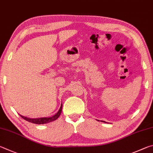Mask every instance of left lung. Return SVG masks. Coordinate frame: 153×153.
Listing matches in <instances>:
<instances>
[{"mask_svg":"<svg viewBox=\"0 0 153 153\" xmlns=\"http://www.w3.org/2000/svg\"><path fill=\"white\" fill-rule=\"evenodd\" d=\"M105 123H106V122H105Z\"/></svg>","mask_w":153,"mask_h":153,"instance_id":"obj_1","label":"left lung"}]
</instances>
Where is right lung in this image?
I'll list each match as a JSON object with an SVG mask.
<instances>
[{
    "instance_id": "obj_1",
    "label": "right lung",
    "mask_w": 153,
    "mask_h": 153,
    "mask_svg": "<svg viewBox=\"0 0 153 153\" xmlns=\"http://www.w3.org/2000/svg\"><path fill=\"white\" fill-rule=\"evenodd\" d=\"M62 103L61 104L60 108L59 109L58 111L56 113L54 116H53L52 117H40V118H29V117H27L25 116H21V115L19 114V116L22 117L23 119L25 120L26 121L29 122L31 123H33V124H47V123H49L51 122L54 121V120H57L60 115L61 114L62 111Z\"/></svg>"
}]
</instances>
